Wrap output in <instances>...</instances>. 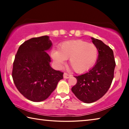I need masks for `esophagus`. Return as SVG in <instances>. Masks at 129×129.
Returning <instances> with one entry per match:
<instances>
[{
  "instance_id": "esophagus-1",
  "label": "esophagus",
  "mask_w": 129,
  "mask_h": 129,
  "mask_svg": "<svg viewBox=\"0 0 129 129\" xmlns=\"http://www.w3.org/2000/svg\"><path fill=\"white\" fill-rule=\"evenodd\" d=\"M63 76H64V78H69L72 77V75H69V74L67 73H64Z\"/></svg>"
}]
</instances>
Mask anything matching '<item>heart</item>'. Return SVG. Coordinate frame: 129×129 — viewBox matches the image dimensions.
I'll return each instance as SVG.
<instances>
[{
    "label": "heart",
    "instance_id": "1",
    "mask_svg": "<svg viewBox=\"0 0 129 129\" xmlns=\"http://www.w3.org/2000/svg\"><path fill=\"white\" fill-rule=\"evenodd\" d=\"M98 49L92 43L81 40L65 41L58 51H53L52 57L58 65L69 59V64L77 73H84L92 68L97 60Z\"/></svg>",
    "mask_w": 129,
    "mask_h": 129
}]
</instances>
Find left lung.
Listing matches in <instances>:
<instances>
[{"label": "left lung", "mask_w": 129, "mask_h": 129, "mask_svg": "<svg viewBox=\"0 0 129 129\" xmlns=\"http://www.w3.org/2000/svg\"><path fill=\"white\" fill-rule=\"evenodd\" d=\"M97 47V63L90 71L75 76L77 83L72 91L78 100L87 104L95 102L105 94L114 78L115 62L113 50L102 41L91 38Z\"/></svg>", "instance_id": "obj_1"}]
</instances>
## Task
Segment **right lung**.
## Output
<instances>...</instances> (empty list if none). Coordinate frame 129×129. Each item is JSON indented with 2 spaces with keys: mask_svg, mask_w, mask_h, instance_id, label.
<instances>
[{
  "mask_svg": "<svg viewBox=\"0 0 129 129\" xmlns=\"http://www.w3.org/2000/svg\"><path fill=\"white\" fill-rule=\"evenodd\" d=\"M49 36L34 38L19 47L13 64L15 86L26 99L33 102L46 100L63 78V73L52 68L46 52L52 47Z\"/></svg>",
  "mask_w": 129,
  "mask_h": 129,
  "instance_id": "add662e5",
  "label": "right lung"
}]
</instances>
